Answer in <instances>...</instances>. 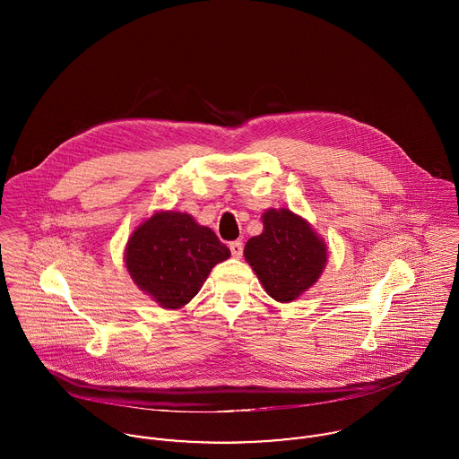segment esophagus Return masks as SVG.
Here are the masks:
<instances>
[{
	"mask_svg": "<svg viewBox=\"0 0 459 459\" xmlns=\"http://www.w3.org/2000/svg\"><path fill=\"white\" fill-rule=\"evenodd\" d=\"M230 249H231V255H233L235 258H240L242 253H244V244H242L240 240H235V242L230 244Z\"/></svg>",
	"mask_w": 459,
	"mask_h": 459,
	"instance_id": "1",
	"label": "esophagus"
}]
</instances>
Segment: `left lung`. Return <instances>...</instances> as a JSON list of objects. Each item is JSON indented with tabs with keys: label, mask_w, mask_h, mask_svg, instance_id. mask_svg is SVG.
<instances>
[{
	"label": "left lung",
	"mask_w": 459,
	"mask_h": 459,
	"mask_svg": "<svg viewBox=\"0 0 459 459\" xmlns=\"http://www.w3.org/2000/svg\"><path fill=\"white\" fill-rule=\"evenodd\" d=\"M263 233L247 240L244 256L277 302H291L307 291L327 264V244L311 224L288 208H268Z\"/></svg>",
	"instance_id": "obj_1"
}]
</instances>
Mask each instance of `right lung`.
Wrapping results in <instances>:
<instances>
[{
    "instance_id": "1",
    "label": "right lung",
    "mask_w": 459,
    "mask_h": 459,
    "mask_svg": "<svg viewBox=\"0 0 459 459\" xmlns=\"http://www.w3.org/2000/svg\"><path fill=\"white\" fill-rule=\"evenodd\" d=\"M231 256L217 235L186 212H155L127 242L126 266L141 291L164 309L189 304L210 270Z\"/></svg>"
}]
</instances>
